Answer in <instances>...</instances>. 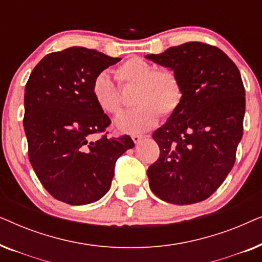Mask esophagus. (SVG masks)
<instances>
[{
	"mask_svg": "<svg viewBox=\"0 0 262 262\" xmlns=\"http://www.w3.org/2000/svg\"><path fill=\"white\" fill-rule=\"evenodd\" d=\"M131 138H132V141L136 143V144H138V143L141 142L143 138H144V136H143V135H132Z\"/></svg>",
	"mask_w": 262,
	"mask_h": 262,
	"instance_id": "obj_1",
	"label": "esophagus"
}]
</instances>
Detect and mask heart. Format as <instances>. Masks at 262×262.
<instances>
[{
	"instance_id": "heart-1",
	"label": "heart",
	"mask_w": 262,
	"mask_h": 262,
	"mask_svg": "<svg viewBox=\"0 0 262 262\" xmlns=\"http://www.w3.org/2000/svg\"><path fill=\"white\" fill-rule=\"evenodd\" d=\"M120 87L136 85L132 108L118 118L117 127L125 132H141L151 128L160 116L168 118L177 112L184 99V87L174 70L157 69L148 60L132 57L114 71ZM93 99L100 110L117 116L123 108L120 88L107 73H99L92 82Z\"/></svg>"
}]
</instances>
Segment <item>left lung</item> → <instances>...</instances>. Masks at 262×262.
<instances>
[{
    "instance_id": "8db88e82",
    "label": "left lung",
    "mask_w": 262,
    "mask_h": 262,
    "mask_svg": "<svg viewBox=\"0 0 262 262\" xmlns=\"http://www.w3.org/2000/svg\"><path fill=\"white\" fill-rule=\"evenodd\" d=\"M145 57L174 70L184 87L181 106L152 134L160 156L146 170L149 186L167 203L203 202L234 167L246 110L241 74L221 49L202 41Z\"/></svg>"
}]
</instances>
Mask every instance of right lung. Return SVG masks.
<instances>
[{
    "instance_id": "obj_1",
    "label": "right lung",
    "mask_w": 262,
    "mask_h": 262,
    "mask_svg": "<svg viewBox=\"0 0 262 262\" xmlns=\"http://www.w3.org/2000/svg\"><path fill=\"white\" fill-rule=\"evenodd\" d=\"M120 58L74 46L46 55L25 88L28 159L53 198L94 203L111 187L116 162L135 146L130 136L107 137L111 119L96 105L92 82ZM95 134L100 137L92 141Z\"/></svg>"
}]
</instances>
